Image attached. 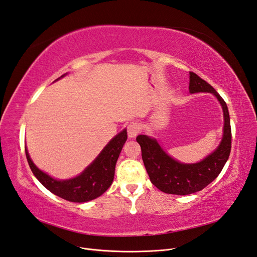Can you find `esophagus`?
<instances>
[{
  "label": "esophagus",
  "instance_id": "34e87169",
  "mask_svg": "<svg viewBox=\"0 0 257 257\" xmlns=\"http://www.w3.org/2000/svg\"><path fill=\"white\" fill-rule=\"evenodd\" d=\"M141 131V124L138 122V121H133L128 124V128H127V133L129 138H135L139 133Z\"/></svg>",
  "mask_w": 257,
  "mask_h": 257
}]
</instances>
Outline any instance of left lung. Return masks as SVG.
Returning <instances> with one entry per match:
<instances>
[{
	"instance_id": "left-lung-1",
	"label": "left lung",
	"mask_w": 257,
	"mask_h": 257,
	"mask_svg": "<svg viewBox=\"0 0 257 257\" xmlns=\"http://www.w3.org/2000/svg\"><path fill=\"white\" fill-rule=\"evenodd\" d=\"M189 91L190 93L210 92L218 98L225 118L223 137L219 147L206 159L196 164L177 162L164 152L155 139L144 135L137 137L151 182L168 194L187 195L201 191L220 174L231 151V127L226 102L212 85L192 71H190Z\"/></svg>"
}]
</instances>
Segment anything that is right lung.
Segmentation results:
<instances>
[{
  "mask_svg": "<svg viewBox=\"0 0 257 257\" xmlns=\"http://www.w3.org/2000/svg\"><path fill=\"white\" fill-rule=\"evenodd\" d=\"M126 140L127 130L124 129L109 141L82 174L69 180H56L44 174L32 163L27 149L25 151L31 172L49 191L69 202L83 203L96 199L110 187L114 180L116 162Z\"/></svg>",
  "mask_w": 257,
  "mask_h": 257,
  "instance_id": "add662e5",
  "label": "right lung"
}]
</instances>
